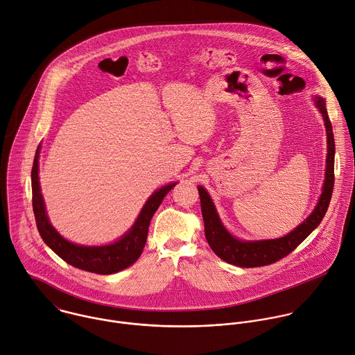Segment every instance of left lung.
<instances>
[{
	"label": "left lung",
	"mask_w": 355,
	"mask_h": 355,
	"mask_svg": "<svg viewBox=\"0 0 355 355\" xmlns=\"http://www.w3.org/2000/svg\"><path fill=\"white\" fill-rule=\"evenodd\" d=\"M315 105L319 108L327 137V157H326V173L324 182L322 187V195L318 200L313 211L306 217L298 227L282 239L276 240H262V241H241L225 230L217 210L213 205L211 198L203 187H198L202 217L205 223V237L213 252L227 263L240 268H259L275 263L282 258L293 252L308 235L319 225L326 210L329 207L333 185H334V138L331 123L326 111V103L323 97H313Z\"/></svg>",
	"instance_id": "obj_1"
}]
</instances>
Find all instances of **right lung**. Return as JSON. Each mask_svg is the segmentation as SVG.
Instances as JSON below:
<instances>
[{
    "label": "right lung",
    "mask_w": 355,
    "mask_h": 355,
    "mask_svg": "<svg viewBox=\"0 0 355 355\" xmlns=\"http://www.w3.org/2000/svg\"><path fill=\"white\" fill-rule=\"evenodd\" d=\"M39 153L40 146L36 150L32 167V192L33 213L43 241L67 263L90 273L112 275L134 265L144 252L153 214L159 209L164 196L175 187L177 182L162 187L153 192L142 207L135 224L118 241L101 247L78 245L61 237L47 217L39 182Z\"/></svg>",
    "instance_id": "right-lung-1"
}]
</instances>
